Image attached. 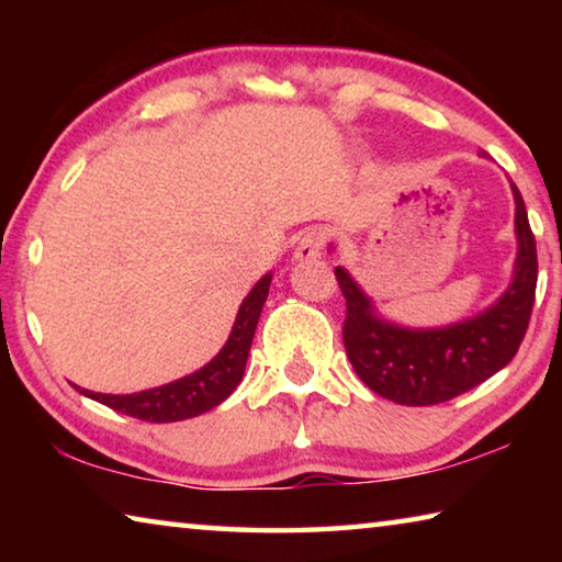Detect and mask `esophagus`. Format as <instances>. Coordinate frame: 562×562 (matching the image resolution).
Wrapping results in <instances>:
<instances>
[{"label": "esophagus", "mask_w": 562, "mask_h": 562, "mask_svg": "<svg viewBox=\"0 0 562 562\" xmlns=\"http://www.w3.org/2000/svg\"><path fill=\"white\" fill-rule=\"evenodd\" d=\"M327 245V235L322 227H307L294 247V260H317Z\"/></svg>", "instance_id": "obj_1"}]
</instances>
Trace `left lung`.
I'll return each instance as SVG.
<instances>
[{"label":"left lung","mask_w":562,"mask_h":562,"mask_svg":"<svg viewBox=\"0 0 562 562\" xmlns=\"http://www.w3.org/2000/svg\"><path fill=\"white\" fill-rule=\"evenodd\" d=\"M516 195L518 260L506 294L479 317L443 329H404L376 319L372 304L349 274L335 268L347 300L341 327L357 376L379 396L404 406H434L486 382L516 357L536 302L538 255L526 203Z\"/></svg>","instance_id":"obj_1"}]
</instances>
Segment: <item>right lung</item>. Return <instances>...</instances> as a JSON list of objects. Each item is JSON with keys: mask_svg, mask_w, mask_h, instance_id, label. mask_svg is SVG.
I'll return each instance as SVG.
<instances>
[{"mask_svg": "<svg viewBox=\"0 0 562 562\" xmlns=\"http://www.w3.org/2000/svg\"><path fill=\"white\" fill-rule=\"evenodd\" d=\"M270 280V274H265V278L255 284L252 292L247 294L240 304L231 339L225 341L221 355H217L211 364L198 369L195 374L138 394H93L87 392V389H81V394L97 398V402L106 404L113 412H121L150 424L183 422V418H193L198 414L211 412L213 406L225 402V398L235 392V386L240 384L245 361L247 355H250L255 327H258L262 304L268 300Z\"/></svg>", "mask_w": 562, "mask_h": 562, "instance_id": "add662e5", "label": "right lung"}]
</instances>
